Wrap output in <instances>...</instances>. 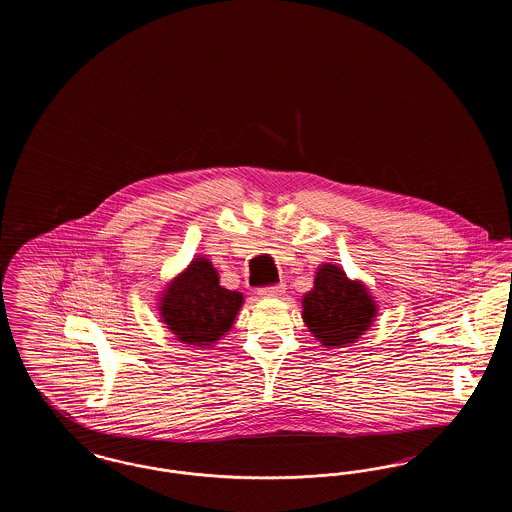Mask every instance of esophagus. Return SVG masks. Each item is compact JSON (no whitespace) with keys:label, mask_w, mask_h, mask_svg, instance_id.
I'll return each instance as SVG.
<instances>
[{"label":"esophagus","mask_w":512,"mask_h":512,"mask_svg":"<svg viewBox=\"0 0 512 512\" xmlns=\"http://www.w3.org/2000/svg\"><path fill=\"white\" fill-rule=\"evenodd\" d=\"M284 293V286H268V288H261L259 295L261 297H278Z\"/></svg>","instance_id":"1"}]
</instances>
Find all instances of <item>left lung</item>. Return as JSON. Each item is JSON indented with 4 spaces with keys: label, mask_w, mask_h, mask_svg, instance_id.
Returning a JSON list of instances; mask_svg holds the SVG:
<instances>
[{
    "label": "left lung",
    "mask_w": 512,
    "mask_h": 512,
    "mask_svg": "<svg viewBox=\"0 0 512 512\" xmlns=\"http://www.w3.org/2000/svg\"><path fill=\"white\" fill-rule=\"evenodd\" d=\"M376 301L363 282L349 280L338 265H322L315 286L303 297V320L324 347L359 340L376 317Z\"/></svg>",
    "instance_id": "obj_1"
}]
</instances>
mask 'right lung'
<instances>
[{
  "instance_id": "right-lung-1",
  "label": "right lung",
  "mask_w": 512,
  "mask_h": 512,
  "mask_svg": "<svg viewBox=\"0 0 512 512\" xmlns=\"http://www.w3.org/2000/svg\"><path fill=\"white\" fill-rule=\"evenodd\" d=\"M161 318L176 340L211 347L234 324L244 295L219 284V272L209 259L197 257L180 272L159 299Z\"/></svg>"
}]
</instances>
